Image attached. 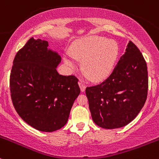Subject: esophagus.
<instances>
[{
    "mask_svg": "<svg viewBox=\"0 0 159 159\" xmlns=\"http://www.w3.org/2000/svg\"><path fill=\"white\" fill-rule=\"evenodd\" d=\"M78 85H79L80 89H81V92H84L85 91V89H86V85L84 84V82H82V81H79L78 82Z\"/></svg>",
    "mask_w": 159,
    "mask_h": 159,
    "instance_id": "obj_1",
    "label": "esophagus"
}]
</instances>
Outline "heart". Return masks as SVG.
<instances>
[{"instance_id": "heart-1", "label": "heart", "mask_w": 159, "mask_h": 159, "mask_svg": "<svg viewBox=\"0 0 159 159\" xmlns=\"http://www.w3.org/2000/svg\"><path fill=\"white\" fill-rule=\"evenodd\" d=\"M70 54L76 61L82 62V70L90 81L98 82L110 75L119 55V47L112 39L101 35L77 39L70 47ZM64 64L70 70L77 69L71 58L64 57Z\"/></svg>"}]
</instances>
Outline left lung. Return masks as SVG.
Returning a JSON list of instances; mask_svg holds the SVG:
<instances>
[{"label": "left lung", "instance_id": "8db88e82", "mask_svg": "<svg viewBox=\"0 0 159 159\" xmlns=\"http://www.w3.org/2000/svg\"><path fill=\"white\" fill-rule=\"evenodd\" d=\"M147 64L134 43L129 41L110 76L100 84L86 88L94 123L105 129L130 124L147 99Z\"/></svg>", "mask_w": 159, "mask_h": 159}]
</instances>
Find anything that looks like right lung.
Returning a JSON list of instances; mask_svg holds the SVG:
<instances>
[{
    "instance_id": "add662e5",
    "label": "right lung",
    "mask_w": 159,
    "mask_h": 159,
    "mask_svg": "<svg viewBox=\"0 0 159 159\" xmlns=\"http://www.w3.org/2000/svg\"><path fill=\"white\" fill-rule=\"evenodd\" d=\"M48 42L31 38L17 53L10 76L15 110L33 128L53 132L68 120L74 102L80 94L78 78L59 75L61 61Z\"/></svg>"
}]
</instances>
